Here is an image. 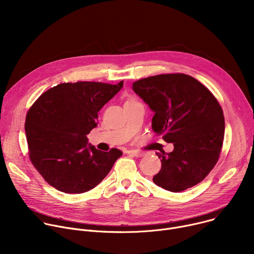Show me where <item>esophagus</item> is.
<instances>
[{
  "mask_svg": "<svg viewBox=\"0 0 254 254\" xmlns=\"http://www.w3.org/2000/svg\"><path fill=\"white\" fill-rule=\"evenodd\" d=\"M127 154H129V155H131V156H133V157H136V158H140V157H142V156L144 155V153L139 152V151H134V150L128 151Z\"/></svg>",
  "mask_w": 254,
  "mask_h": 254,
  "instance_id": "1",
  "label": "esophagus"
}]
</instances>
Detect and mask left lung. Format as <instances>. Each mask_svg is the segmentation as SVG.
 <instances>
[{
	"label": "left lung",
	"mask_w": 254,
	"mask_h": 254,
	"mask_svg": "<svg viewBox=\"0 0 254 254\" xmlns=\"http://www.w3.org/2000/svg\"><path fill=\"white\" fill-rule=\"evenodd\" d=\"M132 90L154 112V131L174 144L172 153H157L162 168L154 183L175 193L200 183L221 152L225 122L219 102L201 82L182 73L137 80Z\"/></svg>",
	"instance_id": "8db88e82"
}]
</instances>
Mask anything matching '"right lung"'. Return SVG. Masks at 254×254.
I'll return each mask as SVG.
<instances>
[{
    "mask_svg": "<svg viewBox=\"0 0 254 254\" xmlns=\"http://www.w3.org/2000/svg\"><path fill=\"white\" fill-rule=\"evenodd\" d=\"M79 81L61 83L35 101L25 131L32 164L46 182L67 194H80L97 186L123 155L118 149L101 152L88 143L101 107L123 87Z\"/></svg>",
    "mask_w": 254,
    "mask_h": 254,
    "instance_id": "right-lung-1",
    "label": "right lung"
}]
</instances>
